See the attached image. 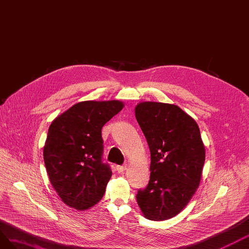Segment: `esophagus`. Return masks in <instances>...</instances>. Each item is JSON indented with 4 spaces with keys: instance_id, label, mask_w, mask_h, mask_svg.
<instances>
[{
    "instance_id": "34e87169",
    "label": "esophagus",
    "mask_w": 249,
    "mask_h": 249,
    "mask_svg": "<svg viewBox=\"0 0 249 249\" xmlns=\"http://www.w3.org/2000/svg\"><path fill=\"white\" fill-rule=\"evenodd\" d=\"M116 169H117V172L118 173H122L127 169V166L126 165H124V166H117Z\"/></svg>"
}]
</instances>
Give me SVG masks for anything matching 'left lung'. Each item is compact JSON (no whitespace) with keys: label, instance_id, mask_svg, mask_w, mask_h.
<instances>
[{"label":"left lung","instance_id":"1","mask_svg":"<svg viewBox=\"0 0 249 249\" xmlns=\"http://www.w3.org/2000/svg\"><path fill=\"white\" fill-rule=\"evenodd\" d=\"M136 118L151 154L150 179L137 201L153 221L173 218L199 186L205 148L196 121L174 104L141 102Z\"/></svg>","mask_w":249,"mask_h":249}]
</instances>
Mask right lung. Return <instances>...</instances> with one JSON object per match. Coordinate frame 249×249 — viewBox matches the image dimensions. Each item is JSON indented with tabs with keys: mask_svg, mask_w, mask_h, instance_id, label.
Here are the masks:
<instances>
[{
	"mask_svg": "<svg viewBox=\"0 0 249 249\" xmlns=\"http://www.w3.org/2000/svg\"><path fill=\"white\" fill-rule=\"evenodd\" d=\"M124 103L82 101L53 120L44 160L56 193L69 207L84 211L102 199L111 170L102 161V127Z\"/></svg>",
	"mask_w": 249,
	"mask_h": 249,
	"instance_id": "add662e5",
	"label": "right lung"
}]
</instances>
